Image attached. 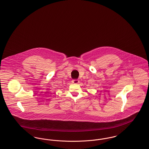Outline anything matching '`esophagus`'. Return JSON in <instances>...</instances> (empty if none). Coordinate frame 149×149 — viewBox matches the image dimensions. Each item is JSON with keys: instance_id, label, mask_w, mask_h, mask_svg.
<instances>
[{"instance_id": "esophagus-1", "label": "esophagus", "mask_w": 149, "mask_h": 149, "mask_svg": "<svg viewBox=\"0 0 149 149\" xmlns=\"http://www.w3.org/2000/svg\"><path fill=\"white\" fill-rule=\"evenodd\" d=\"M72 83H74V84H78V83H79V80H77V79L72 80Z\"/></svg>"}]
</instances>
